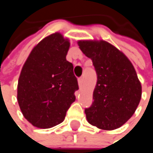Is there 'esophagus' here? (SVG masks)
Returning a JSON list of instances; mask_svg holds the SVG:
<instances>
[{
	"label": "esophagus",
	"mask_w": 153,
	"mask_h": 153,
	"mask_svg": "<svg viewBox=\"0 0 153 153\" xmlns=\"http://www.w3.org/2000/svg\"><path fill=\"white\" fill-rule=\"evenodd\" d=\"M78 82H79V86L81 87V85H82V83H83V77H79V78L78 79Z\"/></svg>",
	"instance_id": "esophagus-1"
}]
</instances>
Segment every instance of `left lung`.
Here are the masks:
<instances>
[{
  "instance_id": "1",
  "label": "left lung",
  "mask_w": 153,
  "mask_h": 153,
  "mask_svg": "<svg viewBox=\"0 0 153 153\" xmlns=\"http://www.w3.org/2000/svg\"><path fill=\"white\" fill-rule=\"evenodd\" d=\"M80 50L93 62L97 80L94 102L85 109L88 121L105 130L121 127L134 114L142 87L128 58L105 41H79Z\"/></svg>"
}]
</instances>
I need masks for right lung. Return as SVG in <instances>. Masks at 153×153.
<instances>
[{
    "instance_id": "right-lung-1",
    "label": "right lung",
    "mask_w": 153,
    "mask_h": 153,
    "mask_svg": "<svg viewBox=\"0 0 153 153\" xmlns=\"http://www.w3.org/2000/svg\"><path fill=\"white\" fill-rule=\"evenodd\" d=\"M68 40L56 33L40 42L26 59L17 85V102L34 127L49 128L63 122L79 89L74 65L66 60Z\"/></svg>"
}]
</instances>
